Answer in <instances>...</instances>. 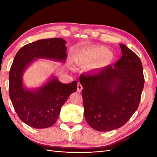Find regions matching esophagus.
Instances as JSON below:
<instances>
[{"instance_id": "1", "label": "esophagus", "mask_w": 157, "mask_h": 157, "mask_svg": "<svg viewBox=\"0 0 157 157\" xmlns=\"http://www.w3.org/2000/svg\"><path fill=\"white\" fill-rule=\"evenodd\" d=\"M82 89V86L81 84H80V82H78V84H77V92H81Z\"/></svg>"}]
</instances>
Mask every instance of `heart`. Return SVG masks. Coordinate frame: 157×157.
<instances>
[{
    "instance_id": "obj_1",
    "label": "heart",
    "mask_w": 157,
    "mask_h": 157,
    "mask_svg": "<svg viewBox=\"0 0 157 157\" xmlns=\"http://www.w3.org/2000/svg\"><path fill=\"white\" fill-rule=\"evenodd\" d=\"M106 50L104 48H90L83 50L82 53L84 56H86L89 60L95 61L98 59L101 55L105 52ZM108 59V57L107 58Z\"/></svg>"
}]
</instances>
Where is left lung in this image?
<instances>
[{
	"mask_svg": "<svg viewBox=\"0 0 157 157\" xmlns=\"http://www.w3.org/2000/svg\"><path fill=\"white\" fill-rule=\"evenodd\" d=\"M122 56L113 65L82 74L79 80L84 117L93 129L99 132L124 126L137 110L144 86L143 66L134 52L120 44Z\"/></svg>",
	"mask_w": 157,
	"mask_h": 157,
	"instance_id": "left-lung-1",
	"label": "left lung"
}]
</instances>
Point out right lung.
I'll list each match as a JSON object with an SVG mask.
<instances>
[{
	"mask_svg": "<svg viewBox=\"0 0 157 157\" xmlns=\"http://www.w3.org/2000/svg\"><path fill=\"white\" fill-rule=\"evenodd\" d=\"M67 43L59 38L39 40L23 46L13 59L9 73V94L19 118L35 128H46L56 122L61 107L77 91V82L64 84L52 75L42 86L28 88L23 73L36 59L65 63Z\"/></svg>",
	"mask_w": 157,
	"mask_h": 157,
	"instance_id": "add662e5",
	"label": "right lung"
}]
</instances>
